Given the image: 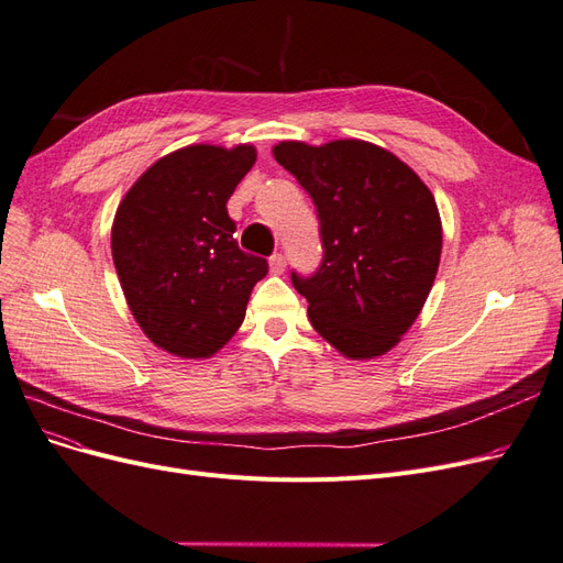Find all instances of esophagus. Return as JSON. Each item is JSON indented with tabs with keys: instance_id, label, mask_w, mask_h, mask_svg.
<instances>
[{
	"instance_id": "obj_1",
	"label": "esophagus",
	"mask_w": 563,
	"mask_h": 563,
	"mask_svg": "<svg viewBox=\"0 0 563 563\" xmlns=\"http://www.w3.org/2000/svg\"><path fill=\"white\" fill-rule=\"evenodd\" d=\"M284 267H286L284 253H279V251L272 253V255H269V272H272V275H282Z\"/></svg>"
}]
</instances>
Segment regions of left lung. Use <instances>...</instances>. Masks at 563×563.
I'll return each instance as SVG.
<instances>
[{
	"instance_id": "1",
	"label": "left lung",
	"mask_w": 563,
	"mask_h": 563,
	"mask_svg": "<svg viewBox=\"0 0 563 563\" xmlns=\"http://www.w3.org/2000/svg\"><path fill=\"white\" fill-rule=\"evenodd\" d=\"M312 197L321 263L291 282L314 331L350 360L380 356L411 329L437 277L441 220L432 192L391 152L364 141L275 145Z\"/></svg>"
}]
</instances>
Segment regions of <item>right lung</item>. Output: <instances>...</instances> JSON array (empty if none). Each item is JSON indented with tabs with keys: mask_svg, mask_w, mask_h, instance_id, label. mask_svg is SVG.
<instances>
[{
	"mask_svg": "<svg viewBox=\"0 0 563 563\" xmlns=\"http://www.w3.org/2000/svg\"><path fill=\"white\" fill-rule=\"evenodd\" d=\"M253 145H190L152 164L112 225V261L129 308L152 343L197 360L242 327L267 261L244 253L228 199L251 172Z\"/></svg>",
	"mask_w": 563,
	"mask_h": 563,
	"instance_id": "add662e5",
	"label": "right lung"
}]
</instances>
